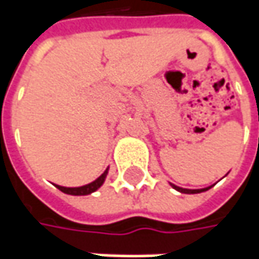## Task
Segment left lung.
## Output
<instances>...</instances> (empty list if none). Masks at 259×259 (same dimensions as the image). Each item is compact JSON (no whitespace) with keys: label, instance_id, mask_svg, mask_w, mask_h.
I'll use <instances>...</instances> for the list:
<instances>
[{"label":"left lung","instance_id":"1","mask_svg":"<svg viewBox=\"0 0 259 259\" xmlns=\"http://www.w3.org/2000/svg\"><path fill=\"white\" fill-rule=\"evenodd\" d=\"M170 186L176 189L177 192H180V193L184 194H196V193H202V192H206V190H209L212 186H209V187H204V189H183V187H179V186H176V184L170 183Z\"/></svg>","mask_w":259,"mask_h":259}]
</instances>
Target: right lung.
<instances>
[{
  "label": "right lung",
  "instance_id": "1",
  "mask_svg": "<svg viewBox=\"0 0 259 259\" xmlns=\"http://www.w3.org/2000/svg\"><path fill=\"white\" fill-rule=\"evenodd\" d=\"M106 176H108V168H106L104 173L101 174L95 182H92V183L80 186V187H65V186L56 184V187H57L60 192H63V193L66 194H72V196H86V194H91L94 193V192H96V190L104 184Z\"/></svg>",
  "mask_w": 259,
  "mask_h": 259
}]
</instances>
